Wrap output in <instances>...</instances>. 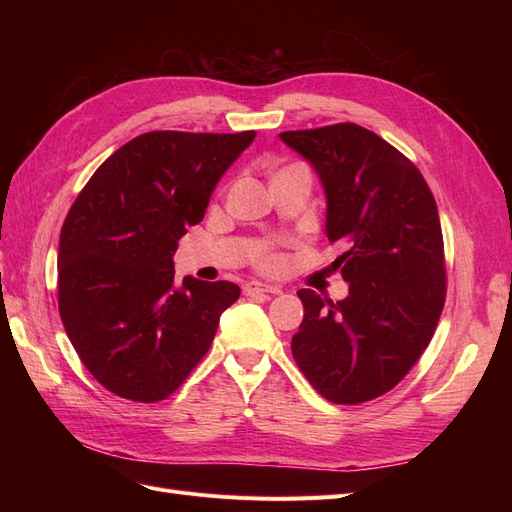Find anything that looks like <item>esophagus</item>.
Returning a JSON list of instances; mask_svg holds the SVG:
<instances>
[{"label": "esophagus", "mask_w": 512, "mask_h": 512, "mask_svg": "<svg viewBox=\"0 0 512 512\" xmlns=\"http://www.w3.org/2000/svg\"><path fill=\"white\" fill-rule=\"evenodd\" d=\"M282 288L277 286H269V284H262V282H247L243 286V294L245 297H273V294H280Z\"/></svg>", "instance_id": "obj_1"}]
</instances>
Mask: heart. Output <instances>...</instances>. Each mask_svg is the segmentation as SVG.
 <instances>
[{
    "instance_id": "b5f03b06",
    "label": "heart",
    "mask_w": 512,
    "mask_h": 512,
    "mask_svg": "<svg viewBox=\"0 0 512 512\" xmlns=\"http://www.w3.org/2000/svg\"><path fill=\"white\" fill-rule=\"evenodd\" d=\"M275 265V258L273 256H262L260 258V267L262 269H271Z\"/></svg>"
}]
</instances>
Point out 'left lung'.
I'll return each mask as SVG.
<instances>
[{
  "instance_id": "obj_1",
  "label": "left lung",
  "mask_w": 512,
  "mask_h": 512,
  "mask_svg": "<svg viewBox=\"0 0 512 512\" xmlns=\"http://www.w3.org/2000/svg\"><path fill=\"white\" fill-rule=\"evenodd\" d=\"M280 138L316 168L329 243L346 245L333 265L350 284L337 303L297 292L303 322L292 356L324 399L363 404L404 380L436 333L446 299L436 198L412 160L356 123Z\"/></svg>"
}]
</instances>
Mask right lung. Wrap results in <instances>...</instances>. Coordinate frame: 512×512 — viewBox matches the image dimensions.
Segmentation results:
<instances>
[{
    "label": "right lung",
    "mask_w": 512,
    "mask_h": 512,
    "mask_svg": "<svg viewBox=\"0 0 512 512\" xmlns=\"http://www.w3.org/2000/svg\"><path fill=\"white\" fill-rule=\"evenodd\" d=\"M254 136L141 134L106 158L76 196L59 235V316L106 391L156 404L211 348L241 288L194 277L177 288L173 254Z\"/></svg>",
    "instance_id": "add662e5"
}]
</instances>
